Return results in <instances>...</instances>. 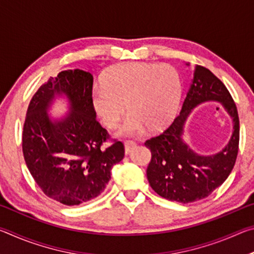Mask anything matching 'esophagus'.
<instances>
[{"mask_svg":"<svg viewBox=\"0 0 254 254\" xmlns=\"http://www.w3.org/2000/svg\"><path fill=\"white\" fill-rule=\"evenodd\" d=\"M136 145V143L134 142V141H126L124 142V149H126V153L128 154L131 152V150L134 148Z\"/></svg>","mask_w":254,"mask_h":254,"instance_id":"34e87169","label":"esophagus"}]
</instances>
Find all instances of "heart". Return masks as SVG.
I'll use <instances>...</instances> for the list:
<instances>
[{
    "instance_id": "heart-1",
    "label": "heart",
    "mask_w": 254,
    "mask_h": 254,
    "mask_svg": "<svg viewBox=\"0 0 254 254\" xmlns=\"http://www.w3.org/2000/svg\"><path fill=\"white\" fill-rule=\"evenodd\" d=\"M183 81L170 65L153 63H121L105 72L102 85L94 87L93 109L106 127L114 128L127 111L118 135L136 136L168 124L178 112Z\"/></svg>"
}]
</instances>
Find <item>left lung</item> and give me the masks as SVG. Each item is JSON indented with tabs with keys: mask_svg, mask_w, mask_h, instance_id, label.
<instances>
[{
	"mask_svg": "<svg viewBox=\"0 0 254 254\" xmlns=\"http://www.w3.org/2000/svg\"><path fill=\"white\" fill-rule=\"evenodd\" d=\"M213 100L220 101L231 117L234 132L229 143L220 153L200 156L183 140V127L195 107ZM239 140L238 109L230 92L207 68L196 66L179 115L161 134L144 143L151 151L147 169L150 186L159 196L179 203L205 198L229 177L238 157Z\"/></svg>",
	"mask_w": 254,
	"mask_h": 254,
	"instance_id": "8db88e82",
	"label": "left lung"
}]
</instances>
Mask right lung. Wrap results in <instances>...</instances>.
I'll return each instance as SVG.
<instances>
[{
    "mask_svg": "<svg viewBox=\"0 0 254 254\" xmlns=\"http://www.w3.org/2000/svg\"><path fill=\"white\" fill-rule=\"evenodd\" d=\"M93 76L64 70L50 77L34 94L23 124L22 151L30 174L45 194L64 205L95 198L111 179L112 167L124 157V145L114 141L96 121L92 104ZM65 96L70 112L53 119L48 110L56 97Z\"/></svg>",
    "mask_w": 254,
    "mask_h": 254,
    "instance_id": "right-lung-1",
    "label": "right lung"
}]
</instances>
